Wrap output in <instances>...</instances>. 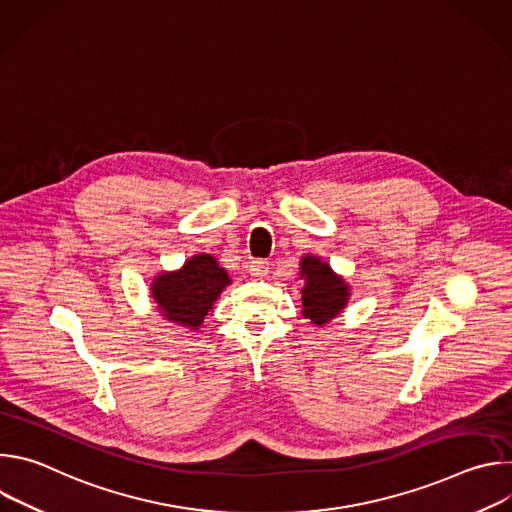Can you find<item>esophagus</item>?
<instances>
[{
    "label": "esophagus",
    "mask_w": 512,
    "mask_h": 512,
    "mask_svg": "<svg viewBox=\"0 0 512 512\" xmlns=\"http://www.w3.org/2000/svg\"><path fill=\"white\" fill-rule=\"evenodd\" d=\"M249 273H251L253 277H257V279H263V277H267V273H269V263L263 261V259H253V261L249 263Z\"/></svg>",
    "instance_id": "obj_1"
}]
</instances>
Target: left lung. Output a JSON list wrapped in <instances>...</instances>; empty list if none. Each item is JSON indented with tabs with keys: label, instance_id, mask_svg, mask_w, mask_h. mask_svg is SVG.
I'll list each match as a JSON object with an SVG mask.
<instances>
[{
	"label": "left lung",
	"instance_id": "left-lung-1",
	"mask_svg": "<svg viewBox=\"0 0 512 512\" xmlns=\"http://www.w3.org/2000/svg\"><path fill=\"white\" fill-rule=\"evenodd\" d=\"M300 273L306 279L302 289V314L316 326L336 318L350 298L348 283L338 277L320 257L306 255L300 263Z\"/></svg>",
	"mask_w": 512,
	"mask_h": 512
}]
</instances>
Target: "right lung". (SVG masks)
<instances>
[{"instance_id": "1", "label": "right lung", "mask_w": 512, "mask_h": 512, "mask_svg": "<svg viewBox=\"0 0 512 512\" xmlns=\"http://www.w3.org/2000/svg\"><path fill=\"white\" fill-rule=\"evenodd\" d=\"M229 283L231 277L218 261L200 253L190 257L182 269L158 275L152 281V298L166 320L198 330Z\"/></svg>"}]
</instances>
